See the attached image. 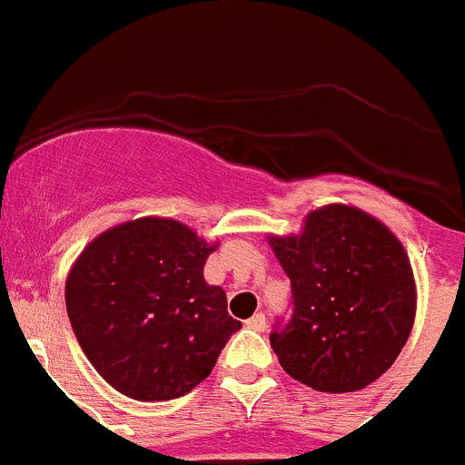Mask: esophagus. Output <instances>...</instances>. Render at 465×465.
Here are the masks:
<instances>
[{
    "label": "esophagus",
    "mask_w": 465,
    "mask_h": 465,
    "mask_svg": "<svg viewBox=\"0 0 465 465\" xmlns=\"http://www.w3.org/2000/svg\"><path fill=\"white\" fill-rule=\"evenodd\" d=\"M245 325H247V328H252V331L263 332V331H266V316H263V314L250 316V319L245 321Z\"/></svg>",
    "instance_id": "obj_1"
}]
</instances>
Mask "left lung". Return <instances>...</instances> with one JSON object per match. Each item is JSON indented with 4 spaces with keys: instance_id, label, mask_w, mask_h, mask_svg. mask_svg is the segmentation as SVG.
<instances>
[{
    "instance_id": "8db88e82",
    "label": "left lung",
    "mask_w": 465,
    "mask_h": 465,
    "mask_svg": "<svg viewBox=\"0 0 465 465\" xmlns=\"http://www.w3.org/2000/svg\"><path fill=\"white\" fill-rule=\"evenodd\" d=\"M292 280V321L271 335L282 370L319 392H355L385 374L415 323L418 286L401 241L349 203L268 236Z\"/></svg>"
}]
</instances>
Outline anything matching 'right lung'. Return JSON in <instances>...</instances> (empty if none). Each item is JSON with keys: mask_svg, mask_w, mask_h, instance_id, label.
Listing matches in <instances>:
<instances>
[{"mask_svg": "<svg viewBox=\"0 0 465 465\" xmlns=\"http://www.w3.org/2000/svg\"><path fill=\"white\" fill-rule=\"evenodd\" d=\"M218 250L188 224L137 218L105 229L66 277L73 332L94 370L137 401L188 394L213 371L241 321L203 280Z\"/></svg>", "mask_w": 465, "mask_h": 465, "instance_id": "right-lung-1", "label": "right lung"}]
</instances>
